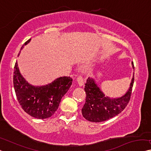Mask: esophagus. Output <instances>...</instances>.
Here are the masks:
<instances>
[{
    "mask_svg": "<svg viewBox=\"0 0 151 151\" xmlns=\"http://www.w3.org/2000/svg\"><path fill=\"white\" fill-rule=\"evenodd\" d=\"M76 81H77L78 85L79 87H82L83 84H84V81H83V78L82 76H78V77L77 78V79H76Z\"/></svg>",
    "mask_w": 151,
    "mask_h": 151,
    "instance_id": "34e87169",
    "label": "esophagus"
}]
</instances>
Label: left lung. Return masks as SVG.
Listing matches in <instances>:
<instances>
[{
  "label": "left lung",
  "instance_id": "1",
  "mask_svg": "<svg viewBox=\"0 0 151 151\" xmlns=\"http://www.w3.org/2000/svg\"><path fill=\"white\" fill-rule=\"evenodd\" d=\"M134 70V63L132 62ZM134 82V73L129 89L122 96L111 98L105 96L96 80L89 77L85 83V103L82 109V114L91 122H102L117 115L124 110L130 100Z\"/></svg>",
  "mask_w": 151,
  "mask_h": 151
}]
</instances>
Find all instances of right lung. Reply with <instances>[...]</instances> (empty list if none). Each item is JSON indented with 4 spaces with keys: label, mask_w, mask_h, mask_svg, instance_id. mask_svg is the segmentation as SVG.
Listing matches in <instances>:
<instances>
[{
    "label": "right lung",
    "mask_w": 151,
    "mask_h": 151,
    "mask_svg": "<svg viewBox=\"0 0 151 151\" xmlns=\"http://www.w3.org/2000/svg\"><path fill=\"white\" fill-rule=\"evenodd\" d=\"M30 40L31 39L23 45L21 50ZM13 74V87L20 106L26 113L39 119L49 118L55 113L62 97L72 85L70 76H60L48 84L33 85L22 76L17 62L15 63Z\"/></svg>",
    "instance_id": "right-lung-1"
}]
</instances>
